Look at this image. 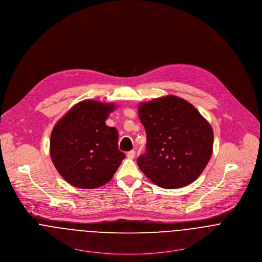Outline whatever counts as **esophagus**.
I'll return each instance as SVG.
<instances>
[{
    "mask_svg": "<svg viewBox=\"0 0 262 262\" xmlns=\"http://www.w3.org/2000/svg\"><path fill=\"white\" fill-rule=\"evenodd\" d=\"M126 156H127V158H129V159H134L135 156H136V151H135V150H130V151H128V152L126 154Z\"/></svg>",
    "mask_w": 262,
    "mask_h": 262,
    "instance_id": "obj_1",
    "label": "esophagus"
}]
</instances>
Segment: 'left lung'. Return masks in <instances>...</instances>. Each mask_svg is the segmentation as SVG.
I'll use <instances>...</instances> for the list:
<instances>
[{
  "instance_id": "8db88e82",
  "label": "left lung",
  "mask_w": 262,
  "mask_h": 262,
  "mask_svg": "<svg viewBox=\"0 0 262 262\" xmlns=\"http://www.w3.org/2000/svg\"><path fill=\"white\" fill-rule=\"evenodd\" d=\"M139 117L147 142L137 163L145 176L165 189L194 182L212 155L211 124L192 104L172 95L140 104Z\"/></svg>"
}]
</instances>
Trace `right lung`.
Returning <instances> with one entry per match:
<instances>
[{"label":"right lung","instance_id":"add662e5","mask_svg":"<svg viewBox=\"0 0 262 262\" xmlns=\"http://www.w3.org/2000/svg\"><path fill=\"white\" fill-rule=\"evenodd\" d=\"M114 104L85 100L70 108L54 125L50 156L69 184L94 189L108 183L125 155L119 150V133L106 120Z\"/></svg>","mask_w":262,"mask_h":262}]
</instances>
